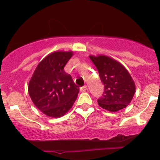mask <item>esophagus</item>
I'll return each instance as SVG.
<instances>
[{
	"label": "esophagus",
	"mask_w": 160,
	"mask_h": 160,
	"mask_svg": "<svg viewBox=\"0 0 160 160\" xmlns=\"http://www.w3.org/2000/svg\"><path fill=\"white\" fill-rule=\"evenodd\" d=\"M86 90H88V87H87L86 85L83 87H82V88H80V91L81 92H85Z\"/></svg>",
	"instance_id": "esophagus-1"
}]
</instances>
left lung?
<instances>
[{"label": "left lung", "instance_id": "left-lung-1", "mask_svg": "<svg viewBox=\"0 0 160 160\" xmlns=\"http://www.w3.org/2000/svg\"><path fill=\"white\" fill-rule=\"evenodd\" d=\"M104 86L103 96L98 100L100 107L115 112L129 104L135 91L129 72L120 62L106 56H90Z\"/></svg>", "mask_w": 160, "mask_h": 160}]
</instances>
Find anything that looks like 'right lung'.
<instances>
[{"label": "right lung", "instance_id": "add662e5", "mask_svg": "<svg viewBox=\"0 0 160 160\" xmlns=\"http://www.w3.org/2000/svg\"><path fill=\"white\" fill-rule=\"evenodd\" d=\"M72 52H55L38 63L28 83V93L37 108L46 115L59 118L72 108L79 93L64 67Z\"/></svg>", "mask_w": 160, "mask_h": 160}]
</instances>
